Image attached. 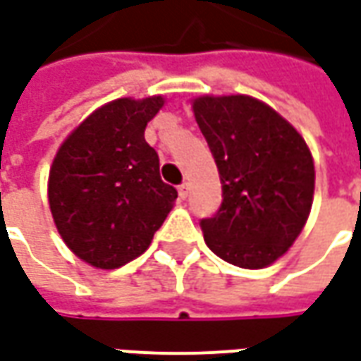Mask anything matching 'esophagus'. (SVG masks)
Listing matches in <instances>:
<instances>
[{"mask_svg":"<svg viewBox=\"0 0 361 361\" xmlns=\"http://www.w3.org/2000/svg\"><path fill=\"white\" fill-rule=\"evenodd\" d=\"M178 193H180L181 199H188V195H189V183H188V181H183V183H180V185H178Z\"/></svg>","mask_w":361,"mask_h":361,"instance_id":"1","label":"esophagus"}]
</instances>
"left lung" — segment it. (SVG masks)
Returning <instances> with one entry per match:
<instances>
[{"label":"left lung","mask_w":361,"mask_h":361,"mask_svg":"<svg viewBox=\"0 0 361 361\" xmlns=\"http://www.w3.org/2000/svg\"><path fill=\"white\" fill-rule=\"evenodd\" d=\"M193 113L223 185L219 211L199 223L207 246L238 268H266L307 223L311 152L283 117L248 95L199 97Z\"/></svg>","instance_id":"8db88e82"}]
</instances>
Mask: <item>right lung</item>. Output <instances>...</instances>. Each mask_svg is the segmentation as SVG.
I'll return each mask as SVG.
<instances>
[{"instance_id":"obj_1","label":"right lung","mask_w":361,"mask_h":361,"mask_svg":"<svg viewBox=\"0 0 361 361\" xmlns=\"http://www.w3.org/2000/svg\"><path fill=\"white\" fill-rule=\"evenodd\" d=\"M164 99H117L92 113L60 146L49 178L50 211L75 256L113 269L140 256L178 191L160 178L145 128Z\"/></svg>"}]
</instances>
